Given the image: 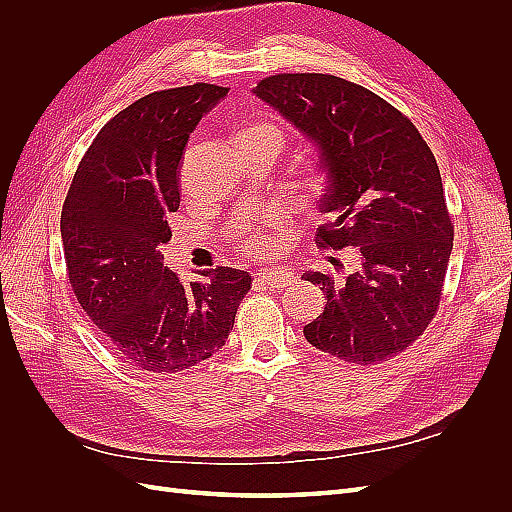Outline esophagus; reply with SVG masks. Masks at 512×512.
<instances>
[{"label": "esophagus", "mask_w": 512, "mask_h": 512, "mask_svg": "<svg viewBox=\"0 0 512 512\" xmlns=\"http://www.w3.org/2000/svg\"><path fill=\"white\" fill-rule=\"evenodd\" d=\"M258 280L265 284L267 288H273V290H282L290 284H294V273L290 269H265L258 273Z\"/></svg>", "instance_id": "obj_1"}]
</instances>
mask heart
I'll list each match as a JSON object with an SVG mask.
<instances>
[{
	"label": "heart",
	"mask_w": 512,
	"mask_h": 512,
	"mask_svg": "<svg viewBox=\"0 0 512 512\" xmlns=\"http://www.w3.org/2000/svg\"><path fill=\"white\" fill-rule=\"evenodd\" d=\"M243 143H271L275 147L284 145V130L273 121H254L239 134V145ZM303 190L307 196L320 198L329 190V170L314 164L303 173ZM282 226V211H269L265 218H258L243 230L241 247L250 256H267L282 245V237L277 230Z\"/></svg>",
	"instance_id": "b5f03b06"
}]
</instances>
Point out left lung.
<instances>
[{
	"instance_id": "left-lung-1",
	"label": "left lung",
	"mask_w": 512,
	"mask_h": 512,
	"mask_svg": "<svg viewBox=\"0 0 512 512\" xmlns=\"http://www.w3.org/2000/svg\"><path fill=\"white\" fill-rule=\"evenodd\" d=\"M254 94L318 147L329 170L316 243L354 247L359 269L344 282L307 271L327 294L303 327L322 352L359 365L389 361L423 335L442 299L455 228L440 168L414 123L374 91L333 74L262 79Z\"/></svg>"
}]
</instances>
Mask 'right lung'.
Listing matches in <instances>:
<instances>
[{
    "instance_id": "1",
    "label": "right lung",
    "mask_w": 512,
    "mask_h": 512,
    "mask_svg": "<svg viewBox=\"0 0 512 512\" xmlns=\"http://www.w3.org/2000/svg\"><path fill=\"white\" fill-rule=\"evenodd\" d=\"M228 94L194 83L123 108L89 145L61 209L72 290L119 359L151 374L207 361L228 339L252 288L247 271L218 267L183 282L164 267L168 215L179 209L190 132Z\"/></svg>"
}]
</instances>
